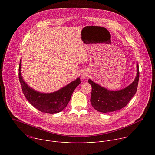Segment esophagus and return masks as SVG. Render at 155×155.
<instances>
[{"label":"esophagus","mask_w":155,"mask_h":155,"mask_svg":"<svg viewBox=\"0 0 155 155\" xmlns=\"http://www.w3.org/2000/svg\"><path fill=\"white\" fill-rule=\"evenodd\" d=\"M89 74H88L87 72L86 71H84L82 72V74H81V77L83 79H85V78H87L88 77H89Z\"/></svg>","instance_id":"esophagus-1"}]
</instances>
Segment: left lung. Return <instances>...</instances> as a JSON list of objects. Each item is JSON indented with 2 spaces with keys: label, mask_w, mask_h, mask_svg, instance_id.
<instances>
[{
  "label": "left lung",
  "mask_w": 155,
  "mask_h": 155,
  "mask_svg": "<svg viewBox=\"0 0 155 155\" xmlns=\"http://www.w3.org/2000/svg\"><path fill=\"white\" fill-rule=\"evenodd\" d=\"M137 76L130 85L119 91H110L89 80L92 91L91 103L97 111L108 113L119 110L127 105L137 90L139 79V65L137 64Z\"/></svg>",
  "instance_id": "1"
}]
</instances>
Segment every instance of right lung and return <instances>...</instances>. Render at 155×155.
Returning a JSON list of instances; mask_svg holds the SVG:
<instances>
[{"label": "right lung", "mask_w": 155, "mask_h": 155, "mask_svg": "<svg viewBox=\"0 0 155 155\" xmlns=\"http://www.w3.org/2000/svg\"><path fill=\"white\" fill-rule=\"evenodd\" d=\"M21 59L19 65V79L22 91L28 102L43 113L56 114L66 107L77 86L81 83L80 78L68 84L61 90L52 93H41L30 87L23 80L21 74Z\"/></svg>", "instance_id": "add662e5"}]
</instances>
